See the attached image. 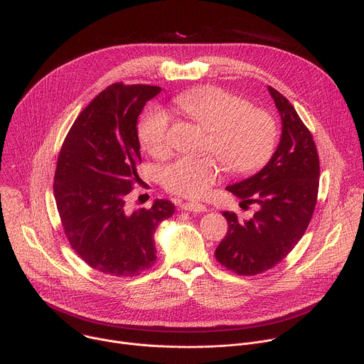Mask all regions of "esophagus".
<instances>
[{
  "label": "esophagus",
  "mask_w": 364,
  "mask_h": 364,
  "mask_svg": "<svg viewBox=\"0 0 364 364\" xmlns=\"http://www.w3.org/2000/svg\"><path fill=\"white\" fill-rule=\"evenodd\" d=\"M183 209L187 210V212H196V213H203V212H207V207L201 203H196V201H187L184 203Z\"/></svg>",
  "instance_id": "esophagus-1"
}]
</instances>
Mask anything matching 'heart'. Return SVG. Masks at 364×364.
Instances as JSON below:
<instances>
[{
    "label": "heart",
    "instance_id": "b5f03b06",
    "mask_svg": "<svg viewBox=\"0 0 364 364\" xmlns=\"http://www.w3.org/2000/svg\"><path fill=\"white\" fill-rule=\"evenodd\" d=\"M176 107L197 122L207 135L204 149L215 154L233 176H249L261 170L272 157L278 141L275 119L255 109L243 97L215 86L194 87L174 97ZM170 118L161 108L146 109L136 128L138 139L151 157L170 154ZM222 168L213 157H181L164 167L163 186L178 196L200 198L220 178Z\"/></svg>",
    "mask_w": 364,
    "mask_h": 364
}]
</instances>
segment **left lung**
I'll return each mask as SVG.
<instances>
[{"label": "left lung", "instance_id": "1", "mask_svg": "<svg viewBox=\"0 0 364 364\" xmlns=\"http://www.w3.org/2000/svg\"><path fill=\"white\" fill-rule=\"evenodd\" d=\"M268 89L282 121L281 141L261 171L228 187L257 210L249 220L225 212L229 229L215 253L220 265L245 277L262 274L287 257L304 236L318 196L320 160L313 135L289 100Z\"/></svg>", "mask_w": 364, "mask_h": 364}]
</instances>
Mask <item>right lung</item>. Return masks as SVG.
<instances>
[{
    "label": "right lung",
    "mask_w": 364,
    "mask_h": 364,
    "mask_svg": "<svg viewBox=\"0 0 364 364\" xmlns=\"http://www.w3.org/2000/svg\"><path fill=\"white\" fill-rule=\"evenodd\" d=\"M160 92L112 83L79 114L59 152L53 193L66 239L90 268L117 278L155 264L154 232L176 209L168 200L135 212L127 205L139 178L136 119Z\"/></svg>",
    "instance_id": "right-lung-1"
}]
</instances>
